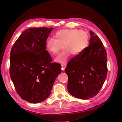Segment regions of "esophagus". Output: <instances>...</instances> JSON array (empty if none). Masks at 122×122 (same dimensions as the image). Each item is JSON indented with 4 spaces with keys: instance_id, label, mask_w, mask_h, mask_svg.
Masks as SVG:
<instances>
[{
    "instance_id": "esophagus-1",
    "label": "esophagus",
    "mask_w": 122,
    "mask_h": 122,
    "mask_svg": "<svg viewBox=\"0 0 122 122\" xmlns=\"http://www.w3.org/2000/svg\"><path fill=\"white\" fill-rule=\"evenodd\" d=\"M66 67V64H61V69L62 70H64Z\"/></svg>"
}]
</instances>
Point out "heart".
<instances>
[{
  "mask_svg": "<svg viewBox=\"0 0 122 122\" xmlns=\"http://www.w3.org/2000/svg\"><path fill=\"white\" fill-rule=\"evenodd\" d=\"M54 38H48L46 48L51 55H56L62 48L64 50L55 57L54 61L64 64L71 54L78 56L86 49L89 38L87 33L77 29H62L55 32Z\"/></svg>",
  "mask_w": 122,
  "mask_h": 122,
  "instance_id": "obj_1",
  "label": "heart"
}]
</instances>
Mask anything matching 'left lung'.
Listing matches in <instances>:
<instances>
[{"label":"left lung","instance_id":"left-lung-1","mask_svg":"<svg viewBox=\"0 0 122 122\" xmlns=\"http://www.w3.org/2000/svg\"><path fill=\"white\" fill-rule=\"evenodd\" d=\"M90 45L65 69L69 93L77 98L84 100L93 98L99 93L107 74L105 47L93 31L90 30Z\"/></svg>","mask_w":122,"mask_h":122}]
</instances>
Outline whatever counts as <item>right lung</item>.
<instances>
[{
    "label": "right lung",
    "mask_w": 122,
    "mask_h": 122,
    "mask_svg": "<svg viewBox=\"0 0 122 122\" xmlns=\"http://www.w3.org/2000/svg\"><path fill=\"white\" fill-rule=\"evenodd\" d=\"M53 28H30L15 42L10 53V75L17 93L29 103L44 101L49 96L60 64L52 62L46 42Z\"/></svg>",
    "instance_id": "add662e5"
}]
</instances>
